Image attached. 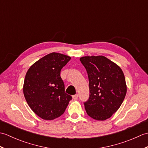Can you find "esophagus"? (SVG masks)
I'll use <instances>...</instances> for the list:
<instances>
[{
    "label": "esophagus",
    "instance_id": "1",
    "mask_svg": "<svg viewBox=\"0 0 148 148\" xmlns=\"http://www.w3.org/2000/svg\"><path fill=\"white\" fill-rule=\"evenodd\" d=\"M78 97H79V95H78L77 94H76V95L72 96V98H73L74 100H77L78 99Z\"/></svg>",
    "mask_w": 148,
    "mask_h": 148
}]
</instances>
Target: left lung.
Segmentation results:
<instances>
[{"mask_svg":"<svg viewBox=\"0 0 148 148\" xmlns=\"http://www.w3.org/2000/svg\"><path fill=\"white\" fill-rule=\"evenodd\" d=\"M80 61L89 80V98L84 102L86 113L97 120H106L117 111L126 95L123 72L103 56H83Z\"/></svg>","mask_w":148,"mask_h":148,"instance_id":"1","label":"left lung"}]
</instances>
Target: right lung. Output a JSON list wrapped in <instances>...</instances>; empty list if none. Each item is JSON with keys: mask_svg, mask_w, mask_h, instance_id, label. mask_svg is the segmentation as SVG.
Here are the masks:
<instances>
[{"mask_svg": "<svg viewBox=\"0 0 148 148\" xmlns=\"http://www.w3.org/2000/svg\"><path fill=\"white\" fill-rule=\"evenodd\" d=\"M71 60L69 56L51 53L28 70L23 93L31 109L42 119L52 120L64 114L72 97L65 92L60 77L62 69Z\"/></svg>", "mask_w": 148, "mask_h": 148, "instance_id": "obj_1", "label": "right lung"}]
</instances>
